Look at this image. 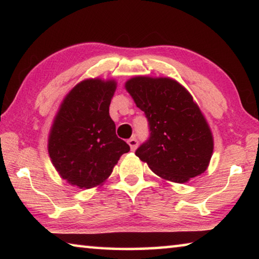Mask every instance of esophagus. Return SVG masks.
<instances>
[{
    "label": "esophagus",
    "instance_id": "obj_1",
    "mask_svg": "<svg viewBox=\"0 0 259 259\" xmlns=\"http://www.w3.org/2000/svg\"><path fill=\"white\" fill-rule=\"evenodd\" d=\"M128 145L130 146L131 151H135L138 146V140L136 138H130V139H128Z\"/></svg>",
    "mask_w": 259,
    "mask_h": 259
}]
</instances>
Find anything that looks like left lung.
<instances>
[{
  "label": "left lung",
  "instance_id": "left-lung-1",
  "mask_svg": "<svg viewBox=\"0 0 259 259\" xmlns=\"http://www.w3.org/2000/svg\"><path fill=\"white\" fill-rule=\"evenodd\" d=\"M124 87L150 124V139L136 155L169 182L187 183L203 174L212 156L213 137L192 95L170 77L135 76Z\"/></svg>",
  "mask_w": 259,
  "mask_h": 259
}]
</instances>
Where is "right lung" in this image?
I'll list each match as a JSON object with an SVG mask.
<instances>
[{"label":"right lung","instance_id":"obj_1","mask_svg":"<svg viewBox=\"0 0 259 259\" xmlns=\"http://www.w3.org/2000/svg\"><path fill=\"white\" fill-rule=\"evenodd\" d=\"M115 90V80L81 81L61 102L51 125L52 164L61 178L81 190L102 186L121 155L130 151L109 116Z\"/></svg>","mask_w":259,"mask_h":259}]
</instances>
